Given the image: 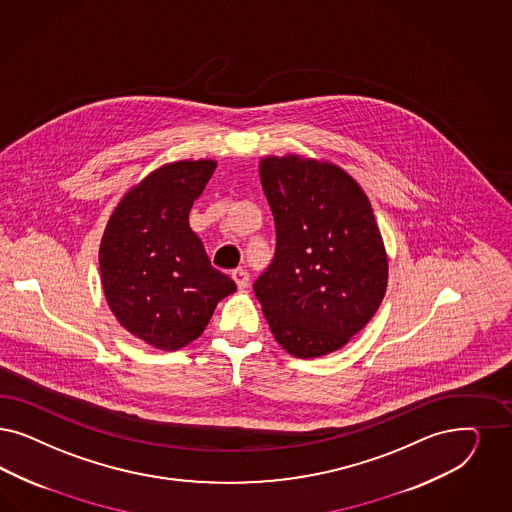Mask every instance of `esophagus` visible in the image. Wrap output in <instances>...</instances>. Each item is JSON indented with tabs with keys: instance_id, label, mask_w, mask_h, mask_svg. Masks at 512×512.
Masks as SVG:
<instances>
[{
	"instance_id": "esophagus-1",
	"label": "esophagus",
	"mask_w": 512,
	"mask_h": 512,
	"mask_svg": "<svg viewBox=\"0 0 512 512\" xmlns=\"http://www.w3.org/2000/svg\"><path fill=\"white\" fill-rule=\"evenodd\" d=\"M232 280L236 282L238 289H246L247 285H249V274H247V270H244V268H236L232 272Z\"/></svg>"
}]
</instances>
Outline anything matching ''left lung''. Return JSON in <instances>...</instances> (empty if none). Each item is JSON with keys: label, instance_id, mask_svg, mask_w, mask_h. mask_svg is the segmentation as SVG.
<instances>
[{"label": "left lung", "instance_id": "8db88e82", "mask_svg": "<svg viewBox=\"0 0 512 512\" xmlns=\"http://www.w3.org/2000/svg\"><path fill=\"white\" fill-rule=\"evenodd\" d=\"M259 174L276 225V253L253 283L283 350H340L378 310L388 257L371 202L335 164L265 157Z\"/></svg>", "mask_w": 512, "mask_h": 512}]
</instances>
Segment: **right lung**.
Masks as SVG:
<instances>
[{
  "label": "right lung",
  "instance_id": "right-lung-1",
  "mask_svg": "<svg viewBox=\"0 0 512 512\" xmlns=\"http://www.w3.org/2000/svg\"><path fill=\"white\" fill-rule=\"evenodd\" d=\"M213 160L166 164L124 194L100 244L107 304L126 331L174 352L202 335L217 302L236 291L189 227Z\"/></svg>",
  "mask_w": 512,
  "mask_h": 512
}]
</instances>
